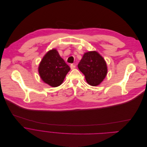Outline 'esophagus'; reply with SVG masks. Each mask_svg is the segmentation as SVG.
Masks as SVG:
<instances>
[{
    "instance_id": "obj_1",
    "label": "esophagus",
    "mask_w": 147,
    "mask_h": 147,
    "mask_svg": "<svg viewBox=\"0 0 147 147\" xmlns=\"http://www.w3.org/2000/svg\"><path fill=\"white\" fill-rule=\"evenodd\" d=\"M70 67H71V69H73L75 68L76 66H75V64H71Z\"/></svg>"
}]
</instances>
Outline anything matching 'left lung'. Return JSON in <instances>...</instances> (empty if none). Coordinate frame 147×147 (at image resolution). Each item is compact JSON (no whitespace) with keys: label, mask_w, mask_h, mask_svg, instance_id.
<instances>
[{"label":"left lung","mask_w":147,"mask_h":147,"mask_svg":"<svg viewBox=\"0 0 147 147\" xmlns=\"http://www.w3.org/2000/svg\"><path fill=\"white\" fill-rule=\"evenodd\" d=\"M78 67L84 75L87 83L93 86L98 85L107 74V66L104 59L95 51L85 53Z\"/></svg>","instance_id":"1"}]
</instances>
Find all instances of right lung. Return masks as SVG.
I'll return each instance as SVG.
<instances>
[{
  "instance_id": "obj_1",
  "label": "right lung",
  "mask_w": 147,
  "mask_h": 147,
  "mask_svg": "<svg viewBox=\"0 0 147 147\" xmlns=\"http://www.w3.org/2000/svg\"><path fill=\"white\" fill-rule=\"evenodd\" d=\"M39 74L42 80L51 87L62 84L70 67L60 57L56 49L49 51L39 66Z\"/></svg>"
}]
</instances>
